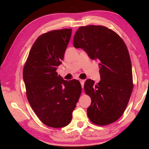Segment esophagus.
Masks as SVG:
<instances>
[{
	"label": "esophagus",
	"mask_w": 149,
	"mask_h": 149,
	"mask_svg": "<svg viewBox=\"0 0 149 149\" xmlns=\"http://www.w3.org/2000/svg\"><path fill=\"white\" fill-rule=\"evenodd\" d=\"M79 81L81 83V87L82 88H84V83H85V81L83 80V79H80Z\"/></svg>",
	"instance_id": "obj_1"
}]
</instances>
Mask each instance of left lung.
Wrapping results in <instances>:
<instances>
[{
    "mask_svg": "<svg viewBox=\"0 0 149 149\" xmlns=\"http://www.w3.org/2000/svg\"><path fill=\"white\" fill-rule=\"evenodd\" d=\"M74 46L99 62L100 81L96 84L88 79L84 85L85 93L91 99L88 117L99 125L116 122L127 107L133 87L132 62L125 42L107 27L88 26L77 29Z\"/></svg>",
    "mask_w": 149,
    "mask_h": 149,
    "instance_id": "8db88e82",
    "label": "left lung"
}]
</instances>
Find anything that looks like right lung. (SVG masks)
<instances>
[{"label": "right lung", "instance_id": "right-lung-1", "mask_svg": "<svg viewBox=\"0 0 149 149\" xmlns=\"http://www.w3.org/2000/svg\"><path fill=\"white\" fill-rule=\"evenodd\" d=\"M71 35V29H64L39 36L23 71L27 100L39 120L51 127L69 124L81 93L79 81L64 80L56 72Z\"/></svg>", "mask_w": 149, "mask_h": 149}]
</instances>
